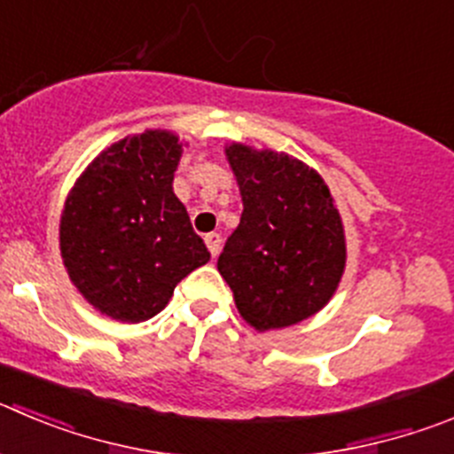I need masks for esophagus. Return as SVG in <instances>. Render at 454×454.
Segmentation results:
<instances>
[{
  "instance_id": "obj_1",
  "label": "esophagus",
  "mask_w": 454,
  "mask_h": 454,
  "mask_svg": "<svg viewBox=\"0 0 454 454\" xmlns=\"http://www.w3.org/2000/svg\"><path fill=\"white\" fill-rule=\"evenodd\" d=\"M206 247L207 251H210V255L217 257L219 251H222V235H219V232H210V235H206Z\"/></svg>"
}]
</instances>
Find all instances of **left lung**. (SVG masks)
Listing matches in <instances>:
<instances>
[{
    "instance_id": "left-lung-1",
    "label": "left lung",
    "mask_w": 454,
    "mask_h": 454,
    "mask_svg": "<svg viewBox=\"0 0 454 454\" xmlns=\"http://www.w3.org/2000/svg\"><path fill=\"white\" fill-rule=\"evenodd\" d=\"M239 226L217 260L239 316L257 332L298 325L332 300L345 270V228L327 184L289 154L226 147Z\"/></svg>"
}]
</instances>
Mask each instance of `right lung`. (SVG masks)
<instances>
[{"mask_svg":"<svg viewBox=\"0 0 454 454\" xmlns=\"http://www.w3.org/2000/svg\"><path fill=\"white\" fill-rule=\"evenodd\" d=\"M176 134L147 129L100 152L71 188L60 253L75 289L121 323L163 311L175 286L210 260L172 190Z\"/></svg>","mask_w":454,"mask_h":454,"instance_id":"obj_1","label":"right lung"}]
</instances>
